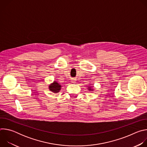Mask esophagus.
<instances>
[{"mask_svg":"<svg viewBox=\"0 0 147 147\" xmlns=\"http://www.w3.org/2000/svg\"><path fill=\"white\" fill-rule=\"evenodd\" d=\"M71 81H74V79H72Z\"/></svg>","mask_w":147,"mask_h":147,"instance_id":"esophagus-1","label":"esophagus"}]
</instances>
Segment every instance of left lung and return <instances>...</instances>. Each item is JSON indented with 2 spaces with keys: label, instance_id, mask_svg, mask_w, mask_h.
Returning a JSON list of instances; mask_svg holds the SVG:
<instances>
[{
  "label": "left lung",
  "instance_id": "obj_1",
  "mask_svg": "<svg viewBox=\"0 0 147 147\" xmlns=\"http://www.w3.org/2000/svg\"><path fill=\"white\" fill-rule=\"evenodd\" d=\"M88 88H88V90H90V91H91H91H92V90L90 87H88Z\"/></svg>",
  "mask_w": 147,
  "mask_h": 147
}]
</instances>
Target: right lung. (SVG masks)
Returning a JSON list of instances; mask_svg holds the SVG:
<instances>
[{
  "mask_svg": "<svg viewBox=\"0 0 147 147\" xmlns=\"http://www.w3.org/2000/svg\"><path fill=\"white\" fill-rule=\"evenodd\" d=\"M61 87V86L59 84H58L56 81H54L52 84H51V85H49V88L53 92L57 93V92H59V91L60 90Z\"/></svg>",
  "mask_w": 147,
  "mask_h": 147,
  "instance_id": "add662e5",
  "label": "right lung"
}]
</instances>
